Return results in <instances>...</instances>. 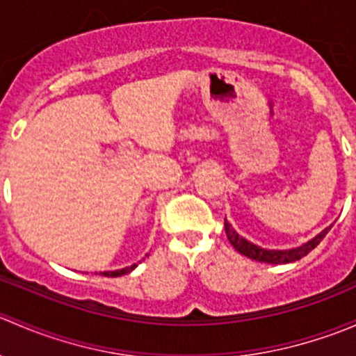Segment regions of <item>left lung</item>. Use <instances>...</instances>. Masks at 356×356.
Instances as JSON below:
<instances>
[{
	"mask_svg": "<svg viewBox=\"0 0 356 356\" xmlns=\"http://www.w3.org/2000/svg\"><path fill=\"white\" fill-rule=\"evenodd\" d=\"M329 229L322 231L317 238H314L312 241H308L307 245L294 248V250H282V251L281 250H264V248L254 246L253 243L246 241L245 238H241V236H239L238 232H236L234 229L227 224V220H225V234H227L231 245L236 248V251H239V253L245 254V257L251 258V260L265 261V264H275V265L291 264V261H296V260H300V258L307 257V254L310 253L314 248H317V245H321V241L325 238V234L329 232Z\"/></svg>",
	"mask_w": 356,
	"mask_h": 356,
	"instance_id": "8db88e82",
	"label": "left lung"
}]
</instances>
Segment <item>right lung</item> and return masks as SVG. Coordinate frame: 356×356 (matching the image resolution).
Returning <instances> with one entry per match:
<instances>
[{
	"label": "right lung",
	"instance_id": "1",
	"mask_svg": "<svg viewBox=\"0 0 356 356\" xmlns=\"http://www.w3.org/2000/svg\"><path fill=\"white\" fill-rule=\"evenodd\" d=\"M138 267V264L131 265V267H125L122 268V270H113V272H103L102 275H105V277H118V275H124V274H129L131 270H134V268Z\"/></svg>",
	"mask_w": 356,
	"mask_h": 356
}]
</instances>
